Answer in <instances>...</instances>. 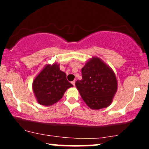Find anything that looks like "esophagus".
I'll list each match as a JSON object with an SVG mask.
<instances>
[{
	"label": "esophagus",
	"mask_w": 149,
	"mask_h": 149,
	"mask_svg": "<svg viewBox=\"0 0 149 149\" xmlns=\"http://www.w3.org/2000/svg\"><path fill=\"white\" fill-rule=\"evenodd\" d=\"M71 83H72V85H73V86H75V83H76V81H75V80H73V81L71 82Z\"/></svg>",
	"instance_id": "obj_1"
}]
</instances>
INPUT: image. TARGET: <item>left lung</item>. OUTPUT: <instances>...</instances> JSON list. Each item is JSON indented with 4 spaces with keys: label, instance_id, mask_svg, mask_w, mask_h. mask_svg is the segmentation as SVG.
Returning <instances> with one entry per match:
<instances>
[{
    "label": "left lung",
    "instance_id": "left-lung-1",
    "mask_svg": "<svg viewBox=\"0 0 149 149\" xmlns=\"http://www.w3.org/2000/svg\"><path fill=\"white\" fill-rule=\"evenodd\" d=\"M82 80L76 82L80 96L92 110L107 108L118 89L116 74L100 58L93 57L82 69Z\"/></svg>",
    "mask_w": 149,
    "mask_h": 149
}]
</instances>
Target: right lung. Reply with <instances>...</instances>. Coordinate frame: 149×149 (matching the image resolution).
<instances>
[{
  "label": "right lung",
  "instance_id": "obj_1",
  "mask_svg": "<svg viewBox=\"0 0 149 149\" xmlns=\"http://www.w3.org/2000/svg\"><path fill=\"white\" fill-rule=\"evenodd\" d=\"M73 87L66 79V75L59 69V64L54 63L44 66L34 78L32 88L39 104L51 106L62 98L68 88Z\"/></svg>",
  "mask_w": 149,
  "mask_h": 149
}]
</instances>
